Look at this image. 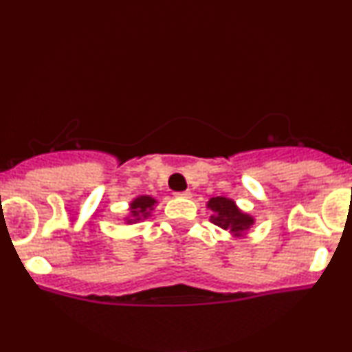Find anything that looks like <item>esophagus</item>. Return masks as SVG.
Returning <instances> with one entry per match:
<instances>
[{
  "instance_id": "34e87169",
  "label": "esophagus",
  "mask_w": 352,
  "mask_h": 352,
  "mask_svg": "<svg viewBox=\"0 0 352 352\" xmlns=\"http://www.w3.org/2000/svg\"><path fill=\"white\" fill-rule=\"evenodd\" d=\"M177 197H182V199H190L192 197V192L190 190H184V192H175Z\"/></svg>"
}]
</instances>
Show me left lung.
Masks as SVG:
<instances>
[{
  "mask_svg": "<svg viewBox=\"0 0 352 352\" xmlns=\"http://www.w3.org/2000/svg\"><path fill=\"white\" fill-rule=\"evenodd\" d=\"M208 207L213 210V215L210 217V220L217 227L228 230V232L235 233V235H240L241 232H245L253 223L252 217L241 213L236 208L235 201L225 199V197H215V199H212L208 201Z\"/></svg>",
  "mask_w": 352,
  "mask_h": 352,
  "instance_id": "left-lung-1",
  "label": "left lung"
}]
</instances>
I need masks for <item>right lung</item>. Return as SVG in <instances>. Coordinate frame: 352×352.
Listing matches in <instances>:
<instances>
[{
    "mask_svg": "<svg viewBox=\"0 0 352 352\" xmlns=\"http://www.w3.org/2000/svg\"><path fill=\"white\" fill-rule=\"evenodd\" d=\"M153 204H155V200L152 199V197H147V195H144V197H139V199H135L134 201H132L131 204V213H132V217L135 218V220H139L140 217H147L148 213V210H152V207H153Z\"/></svg>",
    "mask_w": 352,
    "mask_h": 352,
    "instance_id": "obj_1",
    "label": "right lung"
}]
</instances>
